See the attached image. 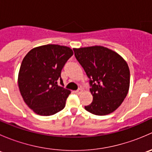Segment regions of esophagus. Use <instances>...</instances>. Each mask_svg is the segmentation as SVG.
Instances as JSON below:
<instances>
[{"instance_id": "esophagus-1", "label": "esophagus", "mask_w": 152, "mask_h": 152, "mask_svg": "<svg viewBox=\"0 0 152 152\" xmlns=\"http://www.w3.org/2000/svg\"><path fill=\"white\" fill-rule=\"evenodd\" d=\"M75 93H76V94H81V93H82V90L81 88H79V89H78L77 90H76V91H75Z\"/></svg>"}]
</instances>
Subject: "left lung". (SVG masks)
<instances>
[{"label":"left lung","mask_w":152,"mask_h":152,"mask_svg":"<svg viewBox=\"0 0 152 152\" xmlns=\"http://www.w3.org/2000/svg\"><path fill=\"white\" fill-rule=\"evenodd\" d=\"M73 51L90 79L93 99L85 110L96 115L114 112L129 88L130 72L126 62L116 52L99 45L73 48Z\"/></svg>","instance_id":"1"}]
</instances>
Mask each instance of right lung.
<instances>
[{"label": "right lung", "instance_id": "right-lung-1", "mask_svg": "<svg viewBox=\"0 0 152 152\" xmlns=\"http://www.w3.org/2000/svg\"><path fill=\"white\" fill-rule=\"evenodd\" d=\"M72 49L45 45L31 49L23 59L18 86L25 103L39 115H52L63 110L70 90L63 85L61 72L73 56Z\"/></svg>", "mask_w": 152, "mask_h": 152}]
</instances>
